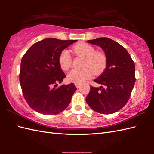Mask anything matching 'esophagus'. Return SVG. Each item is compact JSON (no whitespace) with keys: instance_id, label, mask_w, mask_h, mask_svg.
<instances>
[{"instance_id":"obj_1","label":"esophagus","mask_w":154,"mask_h":154,"mask_svg":"<svg viewBox=\"0 0 154 154\" xmlns=\"http://www.w3.org/2000/svg\"><path fill=\"white\" fill-rule=\"evenodd\" d=\"M75 87H76L77 88H79L80 87V85H81V84L80 83H75Z\"/></svg>"}]
</instances>
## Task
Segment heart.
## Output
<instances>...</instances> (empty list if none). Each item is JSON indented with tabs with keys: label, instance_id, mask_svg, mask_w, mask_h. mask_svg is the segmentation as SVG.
I'll return each mask as SVG.
<instances>
[{
	"label": "heart",
	"instance_id": "obj_1",
	"mask_svg": "<svg viewBox=\"0 0 154 154\" xmlns=\"http://www.w3.org/2000/svg\"><path fill=\"white\" fill-rule=\"evenodd\" d=\"M74 53L84 58L81 69L71 70L67 75V80L75 83H81L89 79L93 73L100 75L106 69L107 57L103 51H96L93 45L86 43H79L73 48ZM59 63L62 69L68 70L72 65V58L66 50H62L58 57Z\"/></svg>",
	"mask_w": 154,
	"mask_h": 154
}]
</instances>
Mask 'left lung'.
I'll list each match as a JSON object with an SVG mask.
<instances>
[{
	"label": "left lung",
	"instance_id": "obj_1",
	"mask_svg": "<svg viewBox=\"0 0 154 154\" xmlns=\"http://www.w3.org/2000/svg\"><path fill=\"white\" fill-rule=\"evenodd\" d=\"M87 42L103 49L107 57V65L103 73L94 80L103 86H91L86 102L99 113H114L125 106L131 95L136 81L134 62L125 48L109 38Z\"/></svg>",
	"mask_w": 154,
	"mask_h": 154
}]
</instances>
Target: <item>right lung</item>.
Returning a JSON list of instances; mask_svg holds the SVG:
<instances>
[{"label": "right lung", "instance_id": "right-lung-1", "mask_svg": "<svg viewBox=\"0 0 154 154\" xmlns=\"http://www.w3.org/2000/svg\"><path fill=\"white\" fill-rule=\"evenodd\" d=\"M77 40L46 38L33 44L23 55L19 79L28 105L43 114H57L64 110L77 90L73 83L57 84L66 75L58 61L60 52Z\"/></svg>", "mask_w": 154, "mask_h": 154}]
</instances>
